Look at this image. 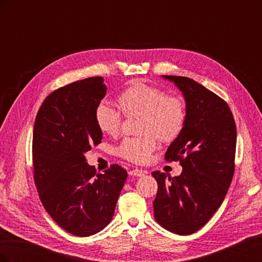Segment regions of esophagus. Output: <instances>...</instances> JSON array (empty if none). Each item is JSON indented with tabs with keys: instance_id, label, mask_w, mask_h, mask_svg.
Segmentation results:
<instances>
[{
	"instance_id": "1",
	"label": "esophagus",
	"mask_w": 262,
	"mask_h": 262,
	"mask_svg": "<svg viewBox=\"0 0 262 262\" xmlns=\"http://www.w3.org/2000/svg\"><path fill=\"white\" fill-rule=\"evenodd\" d=\"M147 171L142 170V169H132L129 171L130 176H138V177H143L144 175H146Z\"/></svg>"
}]
</instances>
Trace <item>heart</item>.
<instances>
[{"mask_svg": "<svg viewBox=\"0 0 262 262\" xmlns=\"http://www.w3.org/2000/svg\"><path fill=\"white\" fill-rule=\"evenodd\" d=\"M118 104L126 117H143L141 132L145 136L126 138L117 149L119 155L133 163L148 160L158 147L155 135L164 142H171L179 137L186 123V107L181 98L143 82L133 83L123 91ZM95 120L101 132L115 137L121 130L123 115L117 107L102 101L95 110Z\"/></svg>", "mask_w": 262, "mask_h": 262, "instance_id": "b5f03b06", "label": "heart"}]
</instances>
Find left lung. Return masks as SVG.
<instances>
[{"label":"left lung","mask_w":262,"mask_h":262,"mask_svg":"<svg viewBox=\"0 0 262 262\" xmlns=\"http://www.w3.org/2000/svg\"><path fill=\"white\" fill-rule=\"evenodd\" d=\"M182 93L186 123L166 161H179V176L153 171L158 189L154 217L164 228L190 235L204 226L223 202L235 168L236 124L226 102L185 76L163 75Z\"/></svg>","instance_id":"left-lung-1"}]
</instances>
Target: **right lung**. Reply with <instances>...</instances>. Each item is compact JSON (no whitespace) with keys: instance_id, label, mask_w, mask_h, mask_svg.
Masks as SVG:
<instances>
[{"instance_id":"obj_1","label":"right lung","mask_w":262,"mask_h":262,"mask_svg":"<svg viewBox=\"0 0 262 262\" xmlns=\"http://www.w3.org/2000/svg\"><path fill=\"white\" fill-rule=\"evenodd\" d=\"M107 86L89 77L54 91L34 124V179L43 208L55 223L75 236H91L112 221L128 172L112 165L97 173L85 153L101 142L95 110Z\"/></svg>"}]
</instances>
